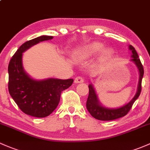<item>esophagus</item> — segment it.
I'll list each match as a JSON object with an SVG mask.
<instances>
[{
    "instance_id": "1",
    "label": "esophagus",
    "mask_w": 150,
    "mask_h": 150,
    "mask_svg": "<svg viewBox=\"0 0 150 150\" xmlns=\"http://www.w3.org/2000/svg\"><path fill=\"white\" fill-rule=\"evenodd\" d=\"M75 83H82L84 82V78L81 76H78L75 78Z\"/></svg>"
}]
</instances>
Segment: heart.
Returning <instances> with one entry per match:
<instances>
[{"instance_id": "obj_1", "label": "heart", "mask_w": 150, "mask_h": 150, "mask_svg": "<svg viewBox=\"0 0 150 150\" xmlns=\"http://www.w3.org/2000/svg\"><path fill=\"white\" fill-rule=\"evenodd\" d=\"M103 47V44L101 42H93L78 48L74 52V54L78 59H88L98 54ZM111 54V50L109 48H105L100 53V59L105 60L108 59Z\"/></svg>"}]
</instances>
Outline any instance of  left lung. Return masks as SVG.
I'll return each mask as SVG.
<instances>
[{
  "label": "left lung",
  "instance_id": "1",
  "mask_svg": "<svg viewBox=\"0 0 150 150\" xmlns=\"http://www.w3.org/2000/svg\"><path fill=\"white\" fill-rule=\"evenodd\" d=\"M129 48L132 51V59H131V61H132L136 64L138 68L139 72V80L137 91L134 97L128 103L117 108H110L104 107L100 104L98 99V96L96 95L93 86L92 84H90L88 86L89 95H88L87 103H86V107H87L88 111L91 113V116L95 118V119H98V120L111 121L124 116L130 111L132 105L134 103L135 100L138 98L140 93H141L142 80L143 75H144V67L142 64L141 61L139 58L138 54L136 50H135V49L132 45H129Z\"/></svg>",
  "mask_w": 150,
  "mask_h": 150
}]
</instances>
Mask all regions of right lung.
Instances as JSON below:
<instances>
[{"mask_svg": "<svg viewBox=\"0 0 150 150\" xmlns=\"http://www.w3.org/2000/svg\"><path fill=\"white\" fill-rule=\"evenodd\" d=\"M52 38L43 35L23 43L12 57L8 67L9 93L23 113L34 117L43 118L51 114L59 103L61 93L73 83L72 79L34 80L23 70L22 53Z\"/></svg>", "mask_w": 150, "mask_h": 150, "instance_id": "1", "label": "right lung"}]
</instances>
